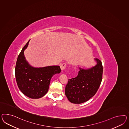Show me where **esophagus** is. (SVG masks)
<instances>
[{
  "label": "esophagus",
  "mask_w": 129,
  "mask_h": 129,
  "mask_svg": "<svg viewBox=\"0 0 129 129\" xmlns=\"http://www.w3.org/2000/svg\"><path fill=\"white\" fill-rule=\"evenodd\" d=\"M67 67V64L66 63H63L62 64H61L60 66V69L61 70H65L66 69Z\"/></svg>",
  "instance_id": "1"
}]
</instances>
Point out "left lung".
Wrapping results in <instances>:
<instances>
[{"label":"left lung","instance_id":"1","mask_svg":"<svg viewBox=\"0 0 129 129\" xmlns=\"http://www.w3.org/2000/svg\"><path fill=\"white\" fill-rule=\"evenodd\" d=\"M97 64L88 70L80 69L77 76L69 79L65 87V95L74 104L88 101L97 92L102 79L103 66L101 61L95 59Z\"/></svg>","mask_w":129,"mask_h":129}]
</instances>
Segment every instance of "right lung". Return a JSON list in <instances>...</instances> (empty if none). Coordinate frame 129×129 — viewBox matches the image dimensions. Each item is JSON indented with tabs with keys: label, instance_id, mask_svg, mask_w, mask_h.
I'll return each instance as SVG.
<instances>
[{
	"label": "right lung",
	"instance_id": "obj_1",
	"mask_svg": "<svg viewBox=\"0 0 129 129\" xmlns=\"http://www.w3.org/2000/svg\"><path fill=\"white\" fill-rule=\"evenodd\" d=\"M27 42L18 57L15 69L17 85L20 91L28 97L39 99L43 97L49 89L52 76L59 73V66L35 68L30 66L26 60L24 51L28 47Z\"/></svg>",
	"mask_w": 129,
	"mask_h": 129
}]
</instances>
